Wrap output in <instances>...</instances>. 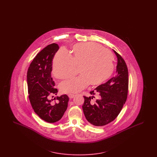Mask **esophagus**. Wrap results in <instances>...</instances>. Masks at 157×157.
<instances>
[{
    "label": "esophagus",
    "instance_id": "1",
    "mask_svg": "<svg viewBox=\"0 0 157 157\" xmlns=\"http://www.w3.org/2000/svg\"><path fill=\"white\" fill-rule=\"evenodd\" d=\"M75 96V94H68V97H69V98H71V99L73 98Z\"/></svg>",
    "mask_w": 157,
    "mask_h": 157
}]
</instances>
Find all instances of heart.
I'll use <instances>...</instances> for the list:
<instances>
[{"label":"heart","mask_w":157,"mask_h":157,"mask_svg":"<svg viewBox=\"0 0 157 157\" xmlns=\"http://www.w3.org/2000/svg\"><path fill=\"white\" fill-rule=\"evenodd\" d=\"M72 55L64 48L56 53L53 60V73L59 79L74 75L76 67H79L81 75L62 82V93L80 92L90 83L100 84L112 75L114 70L111 53L102 45L94 42L76 44L72 47Z\"/></svg>","instance_id":"1"}]
</instances>
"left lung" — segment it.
I'll use <instances>...</instances> for the list:
<instances>
[{"mask_svg": "<svg viewBox=\"0 0 157 157\" xmlns=\"http://www.w3.org/2000/svg\"><path fill=\"white\" fill-rule=\"evenodd\" d=\"M116 75L105 83L90 92L92 97L83 96L82 109L87 121L93 125L101 127L111 122L118 117L127 101L128 93V71L127 64L119 53ZM97 94L95 101L93 95Z\"/></svg>", "mask_w": 157, "mask_h": 157, "instance_id": "obj_1", "label": "left lung"}]
</instances>
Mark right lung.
<instances>
[{
	"label": "right lung",
	"instance_id": "obj_1",
	"mask_svg": "<svg viewBox=\"0 0 157 157\" xmlns=\"http://www.w3.org/2000/svg\"><path fill=\"white\" fill-rule=\"evenodd\" d=\"M59 48L55 43L45 47L32 61L27 72L30 104L40 118L49 123L62 118L69 101L67 95L52 98L58 93L51 72L53 59Z\"/></svg>",
	"mask_w": 157,
	"mask_h": 157
}]
</instances>
